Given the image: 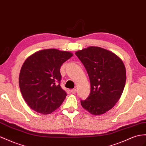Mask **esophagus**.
<instances>
[{
	"label": "esophagus",
	"instance_id": "34e87169",
	"mask_svg": "<svg viewBox=\"0 0 146 146\" xmlns=\"http://www.w3.org/2000/svg\"><path fill=\"white\" fill-rule=\"evenodd\" d=\"M76 89H72V90H71V92L72 93V94H76Z\"/></svg>",
	"mask_w": 146,
	"mask_h": 146
}]
</instances>
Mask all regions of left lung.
<instances>
[{"mask_svg": "<svg viewBox=\"0 0 146 146\" xmlns=\"http://www.w3.org/2000/svg\"><path fill=\"white\" fill-rule=\"evenodd\" d=\"M89 77L91 92L81 104L95 115L105 113L120 98L126 76L124 63L117 55L99 47L91 46L75 53Z\"/></svg>", "mask_w": 146, "mask_h": 146, "instance_id": "left-lung-1", "label": "left lung"}]
</instances>
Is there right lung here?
Instances as JSON below:
<instances>
[{
	"instance_id": "obj_1",
	"label": "right lung",
	"mask_w": 146,
	"mask_h": 146,
	"mask_svg": "<svg viewBox=\"0 0 146 146\" xmlns=\"http://www.w3.org/2000/svg\"><path fill=\"white\" fill-rule=\"evenodd\" d=\"M72 53L55 48L36 52L26 60L19 76L21 94L29 107L50 114L61 106L66 92L60 86V67Z\"/></svg>"
}]
</instances>
